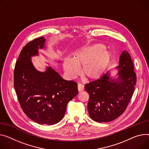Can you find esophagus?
<instances>
[{
	"instance_id": "34e87169",
	"label": "esophagus",
	"mask_w": 149,
	"mask_h": 149,
	"mask_svg": "<svg viewBox=\"0 0 149 149\" xmlns=\"http://www.w3.org/2000/svg\"><path fill=\"white\" fill-rule=\"evenodd\" d=\"M78 92H81L84 90V86L81 84H78Z\"/></svg>"
}]
</instances>
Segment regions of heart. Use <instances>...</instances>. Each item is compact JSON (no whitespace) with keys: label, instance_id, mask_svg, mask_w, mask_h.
Listing matches in <instances>:
<instances>
[{"label":"heart","instance_id":"b5f03b06","mask_svg":"<svg viewBox=\"0 0 149 149\" xmlns=\"http://www.w3.org/2000/svg\"><path fill=\"white\" fill-rule=\"evenodd\" d=\"M112 60V54L101 44L83 48L77 51L73 58L66 57L63 64L67 77L74 78L81 67V74L88 80H96L104 73Z\"/></svg>","mask_w":149,"mask_h":149}]
</instances>
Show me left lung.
<instances>
[{"mask_svg": "<svg viewBox=\"0 0 149 149\" xmlns=\"http://www.w3.org/2000/svg\"><path fill=\"white\" fill-rule=\"evenodd\" d=\"M117 75L107 72L97 80L84 86L89 95L88 114L97 122L113 121L126 109L135 91L136 77L130 54L126 50L120 56Z\"/></svg>", "mask_w": 149, "mask_h": 149, "instance_id": "8db88e82", "label": "left lung"}]
</instances>
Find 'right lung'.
Instances as JSON below:
<instances>
[{"label": "right lung", "instance_id": "obj_1", "mask_svg": "<svg viewBox=\"0 0 149 149\" xmlns=\"http://www.w3.org/2000/svg\"><path fill=\"white\" fill-rule=\"evenodd\" d=\"M44 37L26 44L15 63L14 86L24 113L40 125H54L64 116L68 103L78 93L77 84L64 80L51 66L38 71L31 57L45 47Z\"/></svg>", "mask_w": 149, "mask_h": 149}]
</instances>
